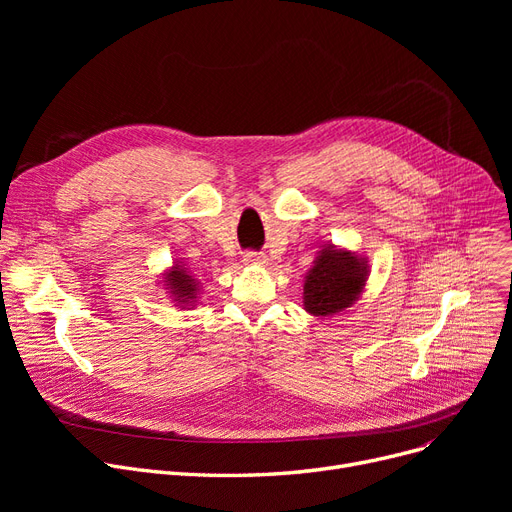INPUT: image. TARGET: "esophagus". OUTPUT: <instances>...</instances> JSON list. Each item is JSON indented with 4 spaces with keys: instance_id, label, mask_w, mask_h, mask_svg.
Returning a JSON list of instances; mask_svg holds the SVG:
<instances>
[{
    "instance_id": "34e87169",
    "label": "esophagus",
    "mask_w": 512,
    "mask_h": 512,
    "mask_svg": "<svg viewBox=\"0 0 512 512\" xmlns=\"http://www.w3.org/2000/svg\"><path fill=\"white\" fill-rule=\"evenodd\" d=\"M242 261H245V263H251V265H261V263H263V257H261L259 253L249 251V253H245V257H242Z\"/></svg>"
}]
</instances>
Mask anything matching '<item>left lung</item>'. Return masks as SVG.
I'll use <instances>...</instances> for the list:
<instances>
[{"label": "left lung", "mask_w": 512, "mask_h": 512, "mask_svg": "<svg viewBox=\"0 0 512 512\" xmlns=\"http://www.w3.org/2000/svg\"><path fill=\"white\" fill-rule=\"evenodd\" d=\"M369 276L367 259L328 245L321 249L305 276L303 305L315 317H332L359 301Z\"/></svg>", "instance_id": "left-lung-1"}]
</instances>
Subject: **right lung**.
<instances>
[{
  "label": "right lung",
  "mask_w": 512,
  "mask_h": 512,
  "mask_svg": "<svg viewBox=\"0 0 512 512\" xmlns=\"http://www.w3.org/2000/svg\"><path fill=\"white\" fill-rule=\"evenodd\" d=\"M164 288L168 290L176 307L188 309L195 307V301L201 292V282L182 263H174L164 274Z\"/></svg>",
  "instance_id": "add662e5"
}]
</instances>
